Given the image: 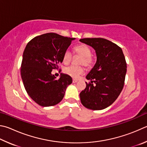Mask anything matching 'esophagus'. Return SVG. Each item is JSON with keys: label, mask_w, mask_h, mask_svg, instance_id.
Instances as JSON below:
<instances>
[{"label": "esophagus", "mask_w": 147, "mask_h": 147, "mask_svg": "<svg viewBox=\"0 0 147 147\" xmlns=\"http://www.w3.org/2000/svg\"><path fill=\"white\" fill-rule=\"evenodd\" d=\"M78 80L77 79H73V83H76Z\"/></svg>", "instance_id": "obj_1"}]
</instances>
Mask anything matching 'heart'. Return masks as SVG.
<instances>
[{"instance_id": "obj_1", "label": "heart", "mask_w": 147, "mask_h": 147, "mask_svg": "<svg viewBox=\"0 0 147 147\" xmlns=\"http://www.w3.org/2000/svg\"><path fill=\"white\" fill-rule=\"evenodd\" d=\"M74 51L76 54L82 57L80 63L84 64L88 67H91L94 62V60L91 56V50L85 44H80L74 47ZM72 58V54L69 51H66L63 54V60L65 63H67L71 62ZM84 68L82 66L70 65L67 66L64 69V73L72 78H77L84 73Z\"/></svg>"}]
</instances>
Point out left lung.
Masks as SVG:
<instances>
[{
  "mask_svg": "<svg viewBox=\"0 0 147 147\" xmlns=\"http://www.w3.org/2000/svg\"><path fill=\"white\" fill-rule=\"evenodd\" d=\"M95 50L97 60L86 76L90 83L80 94L82 105L91 110H102L112 105L123 88L127 63L121 47L102 38L80 40ZM94 84H93V83Z\"/></svg>",
  "mask_w": 147,
  "mask_h": 147,
  "instance_id": "left-lung-1",
  "label": "left lung"
}]
</instances>
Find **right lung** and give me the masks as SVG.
I'll return each instance as SVG.
<instances>
[{
    "label": "right lung",
    "instance_id": "add662e5",
    "mask_svg": "<svg viewBox=\"0 0 147 147\" xmlns=\"http://www.w3.org/2000/svg\"><path fill=\"white\" fill-rule=\"evenodd\" d=\"M74 38L48 33L29 41L23 53L21 77L26 92L33 101L42 107L60 103L65 90L73 82L70 76L61 74L60 78L51 74L63 62V57Z\"/></svg>",
    "mask_w": 147,
    "mask_h": 147
}]
</instances>
